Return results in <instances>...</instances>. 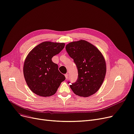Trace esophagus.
Here are the masks:
<instances>
[{
  "instance_id": "34e87169",
  "label": "esophagus",
  "mask_w": 134,
  "mask_h": 134,
  "mask_svg": "<svg viewBox=\"0 0 134 134\" xmlns=\"http://www.w3.org/2000/svg\"><path fill=\"white\" fill-rule=\"evenodd\" d=\"M65 76L66 78V79H67V78H68V73L65 74Z\"/></svg>"
}]
</instances>
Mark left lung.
Segmentation results:
<instances>
[{"label": "left lung", "instance_id": "left-lung-1", "mask_svg": "<svg viewBox=\"0 0 134 134\" xmlns=\"http://www.w3.org/2000/svg\"><path fill=\"white\" fill-rule=\"evenodd\" d=\"M66 49L78 72L77 81L70 85V88L81 97L94 94L100 88L106 73V61L101 51L84 40L68 43Z\"/></svg>", "mask_w": 134, "mask_h": 134}]
</instances>
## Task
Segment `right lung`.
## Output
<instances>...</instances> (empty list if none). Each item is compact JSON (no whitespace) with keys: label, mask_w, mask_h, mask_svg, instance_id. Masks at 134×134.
Here are the masks:
<instances>
[{"label":"right lung","mask_w":134,"mask_h":134,"mask_svg":"<svg viewBox=\"0 0 134 134\" xmlns=\"http://www.w3.org/2000/svg\"><path fill=\"white\" fill-rule=\"evenodd\" d=\"M64 43L44 42L34 47L27 55L24 65V75L31 91L38 96L54 95L65 75L58 69L51 59L65 47Z\"/></svg>","instance_id":"obj_1"}]
</instances>
